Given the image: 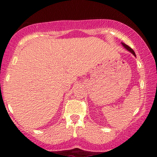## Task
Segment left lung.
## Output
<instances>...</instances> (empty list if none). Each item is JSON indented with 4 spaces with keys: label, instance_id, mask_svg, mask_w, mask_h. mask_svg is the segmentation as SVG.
I'll list each match as a JSON object with an SVG mask.
<instances>
[{
    "label": "left lung",
    "instance_id": "left-lung-1",
    "mask_svg": "<svg viewBox=\"0 0 157 157\" xmlns=\"http://www.w3.org/2000/svg\"><path fill=\"white\" fill-rule=\"evenodd\" d=\"M122 45L124 46V48H125L126 49L128 50V51H129L130 52H131V53H132L133 55H134L135 57H136V54H135V52H134V50H133L132 48H131V47H129V46H128V45H126L125 44H123V43H122Z\"/></svg>",
    "mask_w": 157,
    "mask_h": 157
}]
</instances>
